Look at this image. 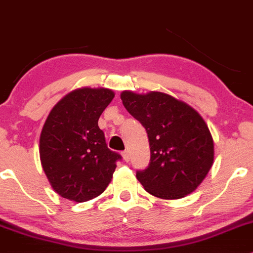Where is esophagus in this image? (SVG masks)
<instances>
[{
	"mask_svg": "<svg viewBox=\"0 0 253 253\" xmlns=\"http://www.w3.org/2000/svg\"><path fill=\"white\" fill-rule=\"evenodd\" d=\"M123 157H124V161L126 162V163H128V162H129V153H128V151H124Z\"/></svg>",
	"mask_w": 253,
	"mask_h": 253,
	"instance_id": "34e87169",
	"label": "esophagus"
}]
</instances>
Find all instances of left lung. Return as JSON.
Here are the masks:
<instances>
[{
    "label": "left lung",
    "mask_w": 253,
    "mask_h": 253,
    "mask_svg": "<svg viewBox=\"0 0 253 253\" xmlns=\"http://www.w3.org/2000/svg\"><path fill=\"white\" fill-rule=\"evenodd\" d=\"M121 100L149 136L151 158L136 178L147 193L176 200L194 191L213 165V138L195 109L163 92L124 91Z\"/></svg>",
    "instance_id": "obj_1"
}]
</instances>
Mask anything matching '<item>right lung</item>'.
<instances>
[{
  "label": "right lung",
  "mask_w": 253,
  "mask_h": 253,
  "mask_svg": "<svg viewBox=\"0 0 253 253\" xmlns=\"http://www.w3.org/2000/svg\"><path fill=\"white\" fill-rule=\"evenodd\" d=\"M114 97L109 89L75 90L48 114L40 134V161L64 199L85 202L102 194L123 157L109 150L98 119Z\"/></svg>",
  "instance_id": "right-lung-1"
}]
</instances>
